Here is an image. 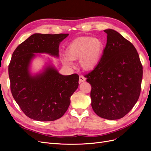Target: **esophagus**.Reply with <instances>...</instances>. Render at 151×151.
<instances>
[{
	"label": "esophagus",
	"mask_w": 151,
	"mask_h": 151,
	"mask_svg": "<svg viewBox=\"0 0 151 151\" xmlns=\"http://www.w3.org/2000/svg\"><path fill=\"white\" fill-rule=\"evenodd\" d=\"M86 81V78L83 76H79V83H82V82H84Z\"/></svg>",
	"instance_id": "1"
}]
</instances>
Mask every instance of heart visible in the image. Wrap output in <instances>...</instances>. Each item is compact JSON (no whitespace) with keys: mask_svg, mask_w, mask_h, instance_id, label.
<instances>
[{"mask_svg":"<svg viewBox=\"0 0 151 151\" xmlns=\"http://www.w3.org/2000/svg\"><path fill=\"white\" fill-rule=\"evenodd\" d=\"M104 45L101 39L84 36L72 42L67 48L65 55L70 60L79 59L81 67L86 70H92L96 67L101 58ZM68 59L63 60V64L70 67L71 63Z\"/></svg>","mask_w":151,"mask_h":151,"instance_id":"obj_1","label":"heart"}]
</instances>
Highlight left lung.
<instances>
[{
    "label": "left lung",
    "mask_w": 151,
    "mask_h": 151,
    "mask_svg": "<svg viewBox=\"0 0 151 151\" xmlns=\"http://www.w3.org/2000/svg\"><path fill=\"white\" fill-rule=\"evenodd\" d=\"M107 43L98 64L86 77L91 86V106L99 116L117 120L138 101L143 68L139 53L129 40L106 29Z\"/></svg>",
    "instance_id": "8db88e82"
}]
</instances>
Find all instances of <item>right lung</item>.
I'll return each mask as SVG.
<instances>
[{"label": "right lung", "instance_id": "right-lung-1", "mask_svg": "<svg viewBox=\"0 0 151 151\" xmlns=\"http://www.w3.org/2000/svg\"><path fill=\"white\" fill-rule=\"evenodd\" d=\"M68 34L30 36L13 52L9 65L12 96L29 118L41 122L61 118L70 103V96L79 86V76H63L48 66L42 74L32 76L29 71L35 53L58 57L59 44Z\"/></svg>", "mask_w": 151, "mask_h": 151}]
</instances>
